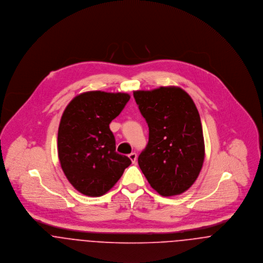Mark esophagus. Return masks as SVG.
I'll return each instance as SVG.
<instances>
[{"label":"esophagus","instance_id":"34e87169","mask_svg":"<svg viewBox=\"0 0 263 263\" xmlns=\"http://www.w3.org/2000/svg\"><path fill=\"white\" fill-rule=\"evenodd\" d=\"M128 156H129L130 160L132 161V163H135V162H136V159H137V154H136L135 152H133V153H130Z\"/></svg>","mask_w":263,"mask_h":263}]
</instances>
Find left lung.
I'll return each instance as SVG.
<instances>
[{
    "instance_id": "8db88e82",
    "label": "left lung",
    "mask_w": 263,
    "mask_h": 263,
    "mask_svg": "<svg viewBox=\"0 0 263 263\" xmlns=\"http://www.w3.org/2000/svg\"><path fill=\"white\" fill-rule=\"evenodd\" d=\"M134 99L149 128V140L138 164L151 187L163 197L187 191L204 159L203 128L198 109L182 88L135 90Z\"/></svg>"
}]
</instances>
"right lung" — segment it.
Listing matches in <instances>:
<instances>
[{"instance_id":"right-lung-1","label":"right lung","mask_w":263,"mask_h":263,"mask_svg":"<svg viewBox=\"0 0 263 263\" xmlns=\"http://www.w3.org/2000/svg\"><path fill=\"white\" fill-rule=\"evenodd\" d=\"M130 96L91 90L73 98L59 123L58 147L61 168L71 185L88 197H101L122 176L131 160L116 152L110 123Z\"/></svg>"}]
</instances>
